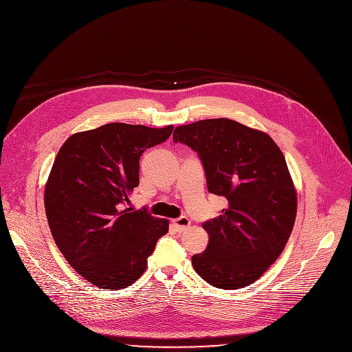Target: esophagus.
Here are the masks:
<instances>
[{
	"instance_id": "1",
	"label": "esophagus",
	"mask_w": 352,
	"mask_h": 352,
	"mask_svg": "<svg viewBox=\"0 0 352 352\" xmlns=\"http://www.w3.org/2000/svg\"><path fill=\"white\" fill-rule=\"evenodd\" d=\"M173 225L176 226V229H177L179 232H183L184 229H187V228L191 225V222H190V219H188L187 217H180V218H177V219L173 221Z\"/></svg>"
}]
</instances>
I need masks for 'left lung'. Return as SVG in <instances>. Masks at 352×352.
<instances>
[{"mask_svg":"<svg viewBox=\"0 0 352 352\" xmlns=\"http://www.w3.org/2000/svg\"><path fill=\"white\" fill-rule=\"evenodd\" d=\"M173 142L197 151L208 191L228 199L221 215L202 225L209 241L191 258L194 270L218 289L252 285L283 252L297 217L283 153L265 131L226 118L177 126Z\"/></svg>","mask_w":352,"mask_h":352,"instance_id":"left-lung-1","label":"left lung"}]
</instances>
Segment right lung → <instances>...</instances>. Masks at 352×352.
Instances as JSON below:
<instances>
[{
	"mask_svg": "<svg viewBox=\"0 0 352 352\" xmlns=\"http://www.w3.org/2000/svg\"><path fill=\"white\" fill-rule=\"evenodd\" d=\"M173 126L108 123L70 135L54 161L44 206L59 251L87 282L126 289L142 276L169 221L124 208L138 186L142 154Z\"/></svg>",
	"mask_w": 352,
	"mask_h": 352,
	"instance_id": "obj_1",
	"label": "right lung"
}]
</instances>
